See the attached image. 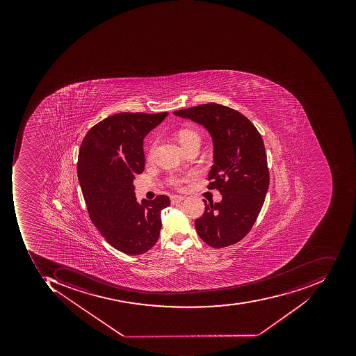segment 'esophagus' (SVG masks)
<instances>
[{
  "mask_svg": "<svg viewBox=\"0 0 356 356\" xmlns=\"http://www.w3.org/2000/svg\"><path fill=\"white\" fill-rule=\"evenodd\" d=\"M185 200V197H181V195H172L171 197V204H177V203L181 202V201Z\"/></svg>",
  "mask_w": 356,
  "mask_h": 356,
  "instance_id": "esophagus-1",
  "label": "esophagus"
}]
</instances>
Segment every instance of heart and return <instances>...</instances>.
I'll return each mask as SVG.
<instances>
[{"instance_id": "1", "label": "heart", "mask_w": 356, "mask_h": 356, "mask_svg": "<svg viewBox=\"0 0 356 356\" xmlns=\"http://www.w3.org/2000/svg\"><path fill=\"white\" fill-rule=\"evenodd\" d=\"M177 137L184 151L188 149L191 145H195V143H200V135H199V133L195 131V129H193V128H181V129L177 131ZM170 181H171V184H173L175 186H179L183 179H179V177H172V179H170Z\"/></svg>"}]
</instances>
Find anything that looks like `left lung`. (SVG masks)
<instances>
[{"label":"left lung","instance_id":"1","mask_svg":"<svg viewBox=\"0 0 356 356\" xmlns=\"http://www.w3.org/2000/svg\"><path fill=\"white\" fill-rule=\"evenodd\" d=\"M173 113L204 126L214 145L207 188L218 189L222 200H203L204 214L195 222L197 234L214 248L240 242L256 222L270 185L260 133L246 116L215 102Z\"/></svg>","mask_w":356,"mask_h":356}]
</instances>
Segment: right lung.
Masks as SVG:
<instances>
[{
    "label": "right lung",
    "instance_id": "add662e5",
    "mask_svg": "<svg viewBox=\"0 0 356 356\" xmlns=\"http://www.w3.org/2000/svg\"><path fill=\"white\" fill-rule=\"evenodd\" d=\"M168 112H123L90 129L78 155V179L88 215L105 240L124 254L147 252L159 240L167 195L137 202L134 179L145 170L143 139Z\"/></svg>",
    "mask_w": 356,
    "mask_h": 356
}]
</instances>
